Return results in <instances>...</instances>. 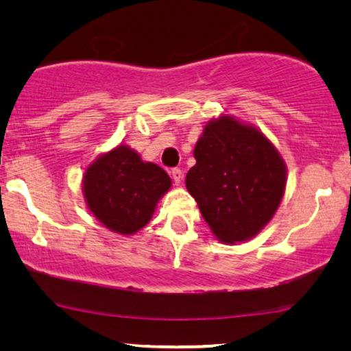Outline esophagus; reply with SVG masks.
Here are the masks:
<instances>
[{"instance_id": "obj_1", "label": "esophagus", "mask_w": 351, "mask_h": 351, "mask_svg": "<svg viewBox=\"0 0 351 351\" xmlns=\"http://www.w3.org/2000/svg\"><path fill=\"white\" fill-rule=\"evenodd\" d=\"M171 174H172V180H174L177 185H180L182 179H184V172H182L179 167H176V169L171 171Z\"/></svg>"}]
</instances>
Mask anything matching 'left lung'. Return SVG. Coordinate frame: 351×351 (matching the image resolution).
<instances>
[{
	"label": "left lung",
	"instance_id": "left-lung-1",
	"mask_svg": "<svg viewBox=\"0 0 351 351\" xmlns=\"http://www.w3.org/2000/svg\"><path fill=\"white\" fill-rule=\"evenodd\" d=\"M185 177L189 193L220 243L256 237L280 208L286 162L261 129L220 114L206 123Z\"/></svg>",
	"mask_w": 351,
	"mask_h": 351
}]
</instances>
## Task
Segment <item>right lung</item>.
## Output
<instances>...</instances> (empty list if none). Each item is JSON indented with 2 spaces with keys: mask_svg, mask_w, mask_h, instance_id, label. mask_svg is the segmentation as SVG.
I'll return each mask as SVG.
<instances>
[{
  "mask_svg": "<svg viewBox=\"0 0 351 351\" xmlns=\"http://www.w3.org/2000/svg\"><path fill=\"white\" fill-rule=\"evenodd\" d=\"M81 185L94 217L113 233L129 237L150 222L172 182L165 169L119 143L86 167Z\"/></svg>",
  "mask_w": 351,
  "mask_h": 351,
  "instance_id": "right-lung-1",
  "label": "right lung"
}]
</instances>
